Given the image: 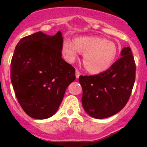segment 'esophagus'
I'll list each match as a JSON object with an SVG mask.
<instances>
[{
	"label": "esophagus",
	"instance_id": "esophagus-1",
	"mask_svg": "<svg viewBox=\"0 0 147 147\" xmlns=\"http://www.w3.org/2000/svg\"><path fill=\"white\" fill-rule=\"evenodd\" d=\"M80 72L78 71V70H76V79H78V78L80 77Z\"/></svg>",
	"mask_w": 147,
	"mask_h": 147
}]
</instances>
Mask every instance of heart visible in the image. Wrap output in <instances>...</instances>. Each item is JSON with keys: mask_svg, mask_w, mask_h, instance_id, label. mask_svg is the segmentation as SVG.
Here are the masks:
<instances>
[{"mask_svg": "<svg viewBox=\"0 0 147 147\" xmlns=\"http://www.w3.org/2000/svg\"><path fill=\"white\" fill-rule=\"evenodd\" d=\"M80 52L88 71L99 74L108 69L116 56V47L112 42L98 37H80L74 41L65 39L62 53L68 62H74Z\"/></svg>", "mask_w": 147, "mask_h": 147, "instance_id": "1", "label": "heart"}]
</instances>
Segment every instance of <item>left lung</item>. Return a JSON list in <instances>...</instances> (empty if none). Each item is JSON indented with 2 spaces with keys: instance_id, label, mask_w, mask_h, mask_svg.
<instances>
[{
  "instance_id": "obj_1",
  "label": "left lung",
  "mask_w": 147,
  "mask_h": 147,
  "mask_svg": "<svg viewBox=\"0 0 147 147\" xmlns=\"http://www.w3.org/2000/svg\"><path fill=\"white\" fill-rule=\"evenodd\" d=\"M121 57L104 72L79 77L83 108L91 117L102 119L112 116L129 100L136 80V63L129 47L122 49Z\"/></svg>"
}]
</instances>
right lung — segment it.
<instances>
[{
	"mask_svg": "<svg viewBox=\"0 0 147 147\" xmlns=\"http://www.w3.org/2000/svg\"><path fill=\"white\" fill-rule=\"evenodd\" d=\"M63 38L42 32L23 37L11 62V81L18 101L30 117L45 119L57 111L75 69L62 58Z\"/></svg>",
	"mask_w": 147,
	"mask_h": 147,
	"instance_id": "add662e5",
	"label": "right lung"
}]
</instances>
